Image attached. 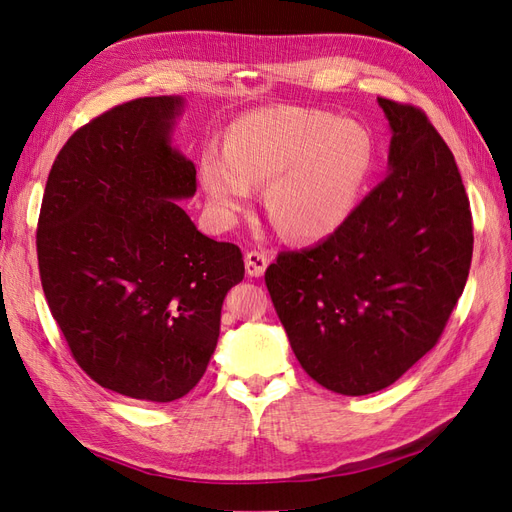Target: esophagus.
Masks as SVG:
<instances>
[{"label":"esophagus","instance_id":"esophagus-1","mask_svg":"<svg viewBox=\"0 0 512 512\" xmlns=\"http://www.w3.org/2000/svg\"><path fill=\"white\" fill-rule=\"evenodd\" d=\"M267 265H269V256L265 252L252 250V252L245 254V271H247V275L260 277L262 273L267 271Z\"/></svg>","mask_w":512,"mask_h":512}]
</instances>
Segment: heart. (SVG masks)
<instances>
[{"instance_id": "obj_1", "label": "heart", "mask_w": 512, "mask_h": 512, "mask_svg": "<svg viewBox=\"0 0 512 512\" xmlns=\"http://www.w3.org/2000/svg\"><path fill=\"white\" fill-rule=\"evenodd\" d=\"M374 166V141L361 123L309 108H265L232 123L226 151L200 156L198 177L222 224L267 183L271 222L292 241H322L359 207Z\"/></svg>"}]
</instances>
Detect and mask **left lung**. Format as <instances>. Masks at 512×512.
<instances>
[{
  "instance_id": "8db88e82",
  "label": "left lung",
  "mask_w": 512,
  "mask_h": 512,
  "mask_svg": "<svg viewBox=\"0 0 512 512\" xmlns=\"http://www.w3.org/2000/svg\"><path fill=\"white\" fill-rule=\"evenodd\" d=\"M389 175L331 237L282 252L265 282L294 356L339 395L386 389L446 327L472 262V213L451 149L423 111L378 98Z\"/></svg>"
}]
</instances>
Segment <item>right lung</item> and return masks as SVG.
<instances>
[{"instance_id":"add662e5","label":"right lung","mask_w":512,"mask_h":512,"mask_svg":"<svg viewBox=\"0 0 512 512\" xmlns=\"http://www.w3.org/2000/svg\"><path fill=\"white\" fill-rule=\"evenodd\" d=\"M183 98L119 104L76 130L46 181L36 232L44 297L74 361L108 391L168 404L203 378L235 243L209 239L177 200L194 162L170 145Z\"/></svg>"}]
</instances>
